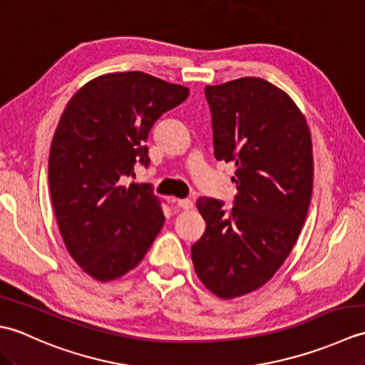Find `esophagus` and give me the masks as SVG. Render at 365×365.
<instances>
[{
  "label": "esophagus",
  "mask_w": 365,
  "mask_h": 365,
  "mask_svg": "<svg viewBox=\"0 0 365 365\" xmlns=\"http://www.w3.org/2000/svg\"><path fill=\"white\" fill-rule=\"evenodd\" d=\"M174 202L177 207L183 208V210H190V208H192V205H195L192 204V200H190V199H175Z\"/></svg>",
  "instance_id": "obj_1"
}]
</instances>
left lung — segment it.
Here are the masks:
<instances>
[{"label": "left lung", "mask_w": 365, "mask_h": 365, "mask_svg": "<svg viewBox=\"0 0 365 365\" xmlns=\"http://www.w3.org/2000/svg\"><path fill=\"white\" fill-rule=\"evenodd\" d=\"M215 157L235 163L232 210L200 197L205 232L191 247L197 277L222 299L267 284L289 257L312 197L311 130L293 98L257 76L205 88Z\"/></svg>", "instance_id": "8db88e82"}]
</instances>
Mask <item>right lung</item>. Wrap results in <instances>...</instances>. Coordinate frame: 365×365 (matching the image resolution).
I'll return each mask as SVG.
<instances>
[{
  "mask_svg": "<svg viewBox=\"0 0 365 365\" xmlns=\"http://www.w3.org/2000/svg\"><path fill=\"white\" fill-rule=\"evenodd\" d=\"M190 89L144 72L100 75L67 103L54 131L48 182L58 227L84 273L110 282L141 263L165 224L147 183L123 185L149 165L147 136Z\"/></svg>",
  "mask_w": 365,
  "mask_h": 365,
  "instance_id": "obj_1",
  "label": "right lung"
}]
</instances>
